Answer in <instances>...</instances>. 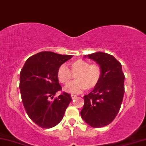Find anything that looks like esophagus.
<instances>
[{
	"instance_id": "1",
	"label": "esophagus",
	"mask_w": 146,
	"mask_h": 146,
	"mask_svg": "<svg viewBox=\"0 0 146 146\" xmlns=\"http://www.w3.org/2000/svg\"><path fill=\"white\" fill-rule=\"evenodd\" d=\"M76 98V95H74V94H72L71 95V98L72 99H74Z\"/></svg>"
}]
</instances>
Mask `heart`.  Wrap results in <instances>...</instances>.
Masks as SVG:
<instances>
[{"mask_svg":"<svg viewBox=\"0 0 146 146\" xmlns=\"http://www.w3.org/2000/svg\"><path fill=\"white\" fill-rule=\"evenodd\" d=\"M70 70L62 64L57 70V78L61 84L67 85L75 75L76 81L66 86L64 90L71 93H79L82 91L92 90L100 82L102 70L98 64H90L88 61L76 60L68 64Z\"/></svg>","mask_w":146,"mask_h":146,"instance_id":"heart-1","label":"heart"}]
</instances>
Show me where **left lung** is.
<instances>
[{"mask_svg": "<svg viewBox=\"0 0 146 146\" xmlns=\"http://www.w3.org/2000/svg\"><path fill=\"white\" fill-rule=\"evenodd\" d=\"M88 57L99 64L102 76L94 90L84 96L80 114L92 127L101 128L113 122L119 113L124 94V74L121 64L111 54L98 52Z\"/></svg>", "mask_w": 146, "mask_h": 146, "instance_id": "8db88e82", "label": "left lung"}]
</instances>
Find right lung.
Segmentation results:
<instances>
[{
    "label": "right lung",
    "mask_w": 146,
    "mask_h": 146,
    "mask_svg": "<svg viewBox=\"0 0 146 146\" xmlns=\"http://www.w3.org/2000/svg\"><path fill=\"white\" fill-rule=\"evenodd\" d=\"M72 57L50 51L40 52L27 58L21 70L19 87L23 105L28 117L40 127L50 128L58 124L72 101L70 95L66 92L50 101L62 90L58 81V68Z\"/></svg>",
    "instance_id": "right-lung-1"
}]
</instances>
